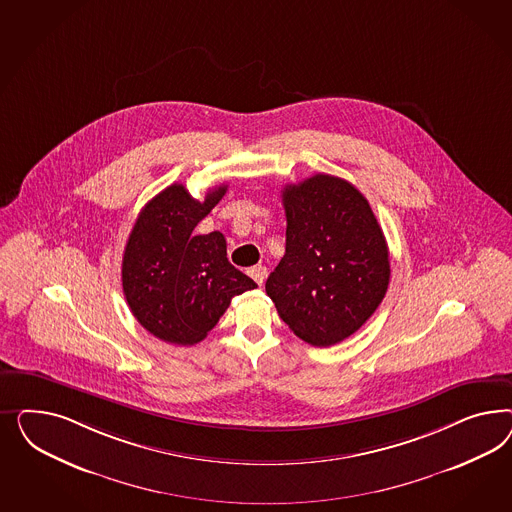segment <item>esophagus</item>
Masks as SVG:
<instances>
[{
    "instance_id": "esophagus-1",
    "label": "esophagus",
    "mask_w": 512,
    "mask_h": 512,
    "mask_svg": "<svg viewBox=\"0 0 512 512\" xmlns=\"http://www.w3.org/2000/svg\"><path fill=\"white\" fill-rule=\"evenodd\" d=\"M248 274L255 279L257 285H263L264 279H266V268L264 266H253V268H249Z\"/></svg>"
}]
</instances>
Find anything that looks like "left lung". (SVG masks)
Here are the masks:
<instances>
[{"mask_svg": "<svg viewBox=\"0 0 512 512\" xmlns=\"http://www.w3.org/2000/svg\"><path fill=\"white\" fill-rule=\"evenodd\" d=\"M285 255L266 295L298 338L328 347L355 334L387 295L385 234L357 187L315 174L283 189Z\"/></svg>", "mask_w": 512, "mask_h": 512, "instance_id": "obj_1", "label": "left lung"}]
</instances>
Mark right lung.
Instances as JSON below:
<instances>
[{
  "label": "right lung",
  "mask_w": 512,
  "mask_h": 512,
  "mask_svg": "<svg viewBox=\"0 0 512 512\" xmlns=\"http://www.w3.org/2000/svg\"><path fill=\"white\" fill-rule=\"evenodd\" d=\"M227 186L204 201L172 184L148 202L129 234L122 285L129 310L155 338L195 345L217 325L233 296L257 287L227 259L225 236L195 234Z\"/></svg>",
  "instance_id": "1"
}]
</instances>
